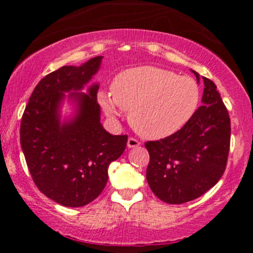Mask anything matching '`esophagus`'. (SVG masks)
Wrapping results in <instances>:
<instances>
[{"mask_svg":"<svg viewBox=\"0 0 253 253\" xmlns=\"http://www.w3.org/2000/svg\"><path fill=\"white\" fill-rule=\"evenodd\" d=\"M139 145H140V141H139L138 139L132 138V136H130V138L128 139V141H127V146L128 147H136V146H139Z\"/></svg>","mask_w":253,"mask_h":253,"instance_id":"1","label":"esophagus"}]
</instances>
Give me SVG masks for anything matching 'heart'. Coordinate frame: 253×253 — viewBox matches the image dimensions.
I'll list each match as a JSON object with an SVG mask.
<instances>
[{
    "label": "heart",
    "instance_id": "heart-1",
    "mask_svg": "<svg viewBox=\"0 0 253 253\" xmlns=\"http://www.w3.org/2000/svg\"><path fill=\"white\" fill-rule=\"evenodd\" d=\"M200 100L193 78L157 66H139L119 74L112 96L100 95L109 117L118 109L129 113V123L140 135L162 139L178 132L195 113Z\"/></svg>",
    "mask_w": 253,
    "mask_h": 253
}]
</instances>
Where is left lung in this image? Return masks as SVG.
I'll return each instance as SVG.
<instances>
[{
    "instance_id": "obj_1",
    "label": "left lung",
    "mask_w": 253,
    "mask_h": 253,
    "mask_svg": "<svg viewBox=\"0 0 253 253\" xmlns=\"http://www.w3.org/2000/svg\"><path fill=\"white\" fill-rule=\"evenodd\" d=\"M195 74L197 82L199 74ZM203 78L202 106L178 132L146 141V179L153 194L170 205L200 197L216 184L227 164L231 120L216 85Z\"/></svg>"
}]
</instances>
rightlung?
<instances>
[{"label":"right lung","instance_id":"right-lung-1","mask_svg":"<svg viewBox=\"0 0 253 253\" xmlns=\"http://www.w3.org/2000/svg\"><path fill=\"white\" fill-rule=\"evenodd\" d=\"M102 56L81 66H62L37 84L20 125V143L32 178L43 195L65 207H82L102 193L108 167L124 153L128 135H112L100 123L98 85L89 95L71 92L78 112L60 124L64 92L81 90L100 68Z\"/></svg>","mask_w":253,"mask_h":253}]
</instances>
